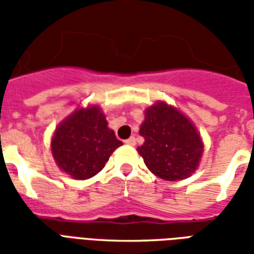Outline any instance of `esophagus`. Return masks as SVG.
Instances as JSON below:
<instances>
[{
  "label": "esophagus",
  "mask_w": 254,
  "mask_h": 254,
  "mask_svg": "<svg viewBox=\"0 0 254 254\" xmlns=\"http://www.w3.org/2000/svg\"><path fill=\"white\" fill-rule=\"evenodd\" d=\"M125 144H127V145H130V147H133V145H136V138L134 137L127 138V140H125Z\"/></svg>",
  "instance_id": "1"
}]
</instances>
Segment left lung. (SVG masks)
I'll return each instance as SVG.
<instances>
[{"label":"left lung","mask_w":254,"mask_h":254,"mask_svg":"<svg viewBox=\"0 0 254 254\" xmlns=\"http://www.w3.org/2000/svg\"><path fill=\"white\" fill-rule=\"evenodd\" d=\"M143 145L137 147L148 170L166 181H181L198 169L204 143L194 124L166 102H156L144 111L140 125Z\"/></svg>","instance_id":"1"}]
</instances>
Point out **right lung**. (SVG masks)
Listing matches in <instances>:
<instances>
[{
	"label": "right lung",
	"mask_w": 254,
	"mask_h": 254,
	"mask_svg": "<svg viewBox=\"0 0 254 254\" xmlns=\"http://www.w3.org/2000/svg\"><path fill=\"white\" fill-rule=\"evenodd\" d=\"M114 130L98 105L80 106L65 117L52 136V155L60 170L73 180L96 176L118 147Z\"/></svg>",
	"instance_id": "obj_1"
}]
</instances>
